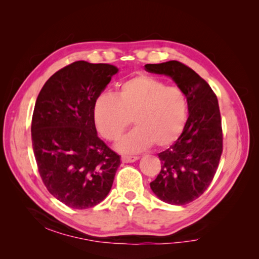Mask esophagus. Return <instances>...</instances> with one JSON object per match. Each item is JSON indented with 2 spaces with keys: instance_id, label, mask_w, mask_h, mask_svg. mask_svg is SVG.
I'll list each match as a JSON object with an SVG mask.
<instances>
[{
  "instance_id": "esophagus-1",
  "label": "esophagus",
  "mask_w": 259,
  "mask_h": 259,
  "mask_svg": "<svg viewBox=\"0 0 259 259\" xmlns=\"http://www.w3.org/2000/svg\"><path fill=\"white\" fill-rule=\"evenodd\" d=\"M139 159L138 156H128V155H123L121 157L122 162H125V163H131V162H135Z\"/></svg>"
}]
</instances>
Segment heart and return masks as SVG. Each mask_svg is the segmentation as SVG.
Listing matches in <instances>:
<instances>
[{"mask_svg": "<svg viewBox=\"0 0 259 259\" xmlns=\"http://www.w3.org/2000/svg\"><path fill=\"white\" fill-rule=\"evenodd\" d=\"M187 116L185 93L146 74L122 82L117 95L100 94L94 105L96 128L109 142L119 139L134 121L137 128L117 144L125 153L142 151L153 144L170 146L182 135Z\"/></svg>", "mask_w": 259, "mask_h": 259, "instance_id": "b5f03b06", "label": "heart"}]
</instances>
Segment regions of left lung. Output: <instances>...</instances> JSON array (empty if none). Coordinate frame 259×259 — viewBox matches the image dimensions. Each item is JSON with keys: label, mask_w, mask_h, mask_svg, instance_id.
<instances>
[{"label": "left lung", "mask_w": 259, "mask_h": 259, "mask_svg": "<svg viewBox=\"0 0 259 259\" xmlns=\"http://www.w3.org/2000/svg\"><path fill=\"white\" fill-rule=\"evenodd\" d=\"M145 69L171 77L187 97L185 128L171 146L157 154L161 171L150 184L163 202L187 204L207 190L221 160L223 131L218 100L199 74L177 60L147 64Z\"/></svg>", "instance_id": "obj_1"}]
</instances>
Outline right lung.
I'll use <instances>...</instances> for the list:
<instances>
[{
  "label": "right lung",
  "mask_w": 259,
  "mask_h": 259,
  "mask_svg": "<svg viewBox=\"0 0 259 259\" xmlns=\"http://www.w3.org/2000/svg\"><path fill=\"white\" fill-rule=\"evenodd\" d=\"M119 68L75 61L56 72L37 96L32 144L38 172L52 195L73 209L102 202L120 155L98 137L94 105Z\"/></svg>",
  "instance_id": "obj_1"
}]
</instances>
